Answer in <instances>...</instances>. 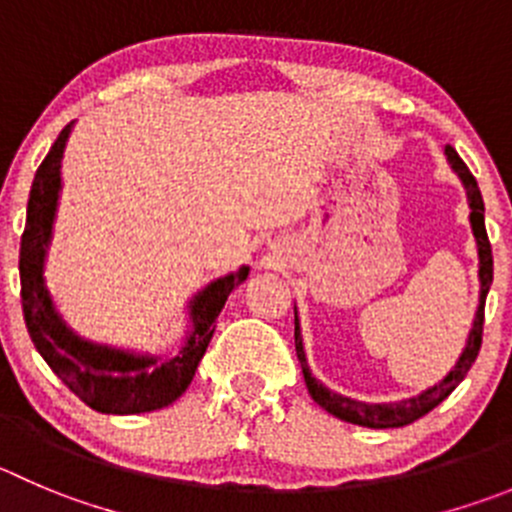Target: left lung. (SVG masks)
<instances>
[{"mask_svg": "<svg viewBox=\"0 0 512 512\" xmlns=\"http://www.w3.org/2000/svg\"><path fill=\"white\" fill-rule=\"evenodd\" d=\"M447 154V161L452 164V169L457 171V176L462 179L467 189V202H470V224L472 232H475L477 240V255H480V305H477L475 323H472V331L467 336V346L462 351L460 361L455 364V369L444 376L437 386L427 389L424 394L414 396V399L396 401V404H366V401L348 399V396L336 394V391L326 389L321 381L315 379L308 369V361H305L303 351V338H300V326H298V315H295V351H298L300 369H303L305 386H308L310 396H313L315 404H321L328 414L343 419V422L358 424V427H371V429H391V427H407V424L417 422L419 417L432 412L437 404H442L452 391L460 386V381L465 379L470 366L475 364L477 353H480L482 346V323H485V298L487 290H490V283H493V247H490V240H487V229H485V204H482L480 186H477L475 176L470 174V169L465 166V161L457 156V151L452 146L444 148Z\"/></svg>", "mask_w": 512, "mask_h": 512, "instance_id": "left-lung-1", "label": "left lung"}]
</instances>
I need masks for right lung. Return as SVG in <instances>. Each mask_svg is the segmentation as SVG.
<instances>
[{
    "label": "right lung",
    "mask_w": 512,
    "mask_h": 512,
    "mask_svg": "<svg viewBox=\"0 0 512 512\" xmlns=\"http://www.w3.org/2000/svg\"><path fill=\"white\" fill-rule=\"evenodd\" d=\"M70 128H62L50 154L37 169L27 202V222L19 245L22 313L32 343L47 366L90 409L103 414H141L174 404L194 379L199 361L214 336V321L229 293L247 280V267L214 280L191 300V331L184 348L174 356H138L118 348L98 346L75 336L52 305L45 288V255L52 237L57 197H60V161Z\"/></svg>",
    "instance_id": "add662e5"
}]
</instances>
